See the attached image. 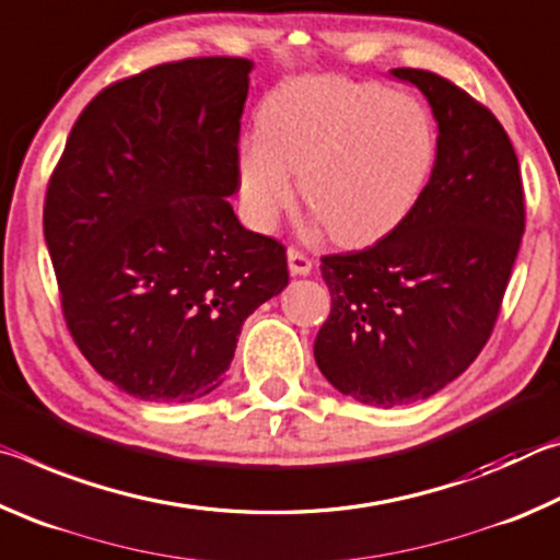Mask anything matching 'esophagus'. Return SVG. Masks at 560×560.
I'll return each mask as SVG.
<instances>
[{
  "instance_id": "esophagus-1",
  "label": "esophagus",
  "mask_w": 560,
  "mask_h": 560,
  "mask_svg": "<svg viewBox=\"0 0 560 560\" xmlns=\"http://www.w3.org/2000/svg\"><path fill=\"white\" fill-rule=\"evenodd\" d=\"M287 257H289V271L293 277H308V273L314 271V261H311L303 252L289 249Z\"/></svg>"
}]
</instances>
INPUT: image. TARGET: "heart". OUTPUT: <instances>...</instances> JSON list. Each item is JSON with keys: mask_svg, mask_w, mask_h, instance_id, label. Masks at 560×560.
Returning a JSON list of instances; mask_svg holds the SVG:
<instances>
[{"mask_svg": "<svg viewBox=\"0 0 560 560\" xmlns=\"http://www.w3.org/2000/svg\"><path fill=\"white\" fill-rule=\"evenodd\" d=\"M438 126L420 101L375 83L296 79L259 108L240 150L246 220L271 230L301 200L338 244L383 240L412 214L438 165Z\"/></svg>", "mask_w": 560, "mask_h": 560, "instance_id": "1", "label": "heart"}]
</instances>
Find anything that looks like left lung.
Segmentation results:
<instances>
[{
    "label": "left lung",
    "mask_w": 560,
    "mask_h": 560,
    "mask_svg": "<svg viewBox=\"0 0 560 560\" xmlns=\"http://www.w3.org/2000/svg\"><path fill=\"white\" fill-rule=\"evenodd\" d=\"M428 98L438 165L412 214L360 252L320 257L330 314L314 355L365 405L442 390L487 346L526 224L514 145L494 113L442 75L393 69Z\"/></svg>",
    "instance_id": "left-lung-1"
}]
</instances>
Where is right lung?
Returning a JSON list of instances; mask_svg holds the SVG:
<instances>
[{"label":"right lung","instance_id":"add662e5","mask_svg":"<svg viewBox=\"0 0 560 560\" xmlns=\"http://www.w3.org/2000/svg\"><path fill=\"white\" fill-rule=\"evenodd\" d=\"M249 59L202 56L110 83L66 140L44 202L75 346L122 393L220 387L246 316L289 283L287 246L236 220Z\"/></svg>","mask_w":560,"mask_h":560}]
</instances>
